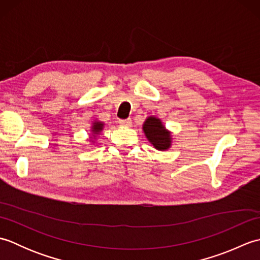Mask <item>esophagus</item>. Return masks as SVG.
<instances>
[{
    "mask_svg": "<svg viewBox=\"0 0 260 260\" xmlns=\"http://www.w3.org/2000/svg\"><path fill=\"white\" fill-rule=\"evenodd\" d=\"M118 124L120 126H131L132 125V120L131 119H119Z\"/></svg>",
    "mask_w": 260,
    "mask_h": 260,
    "instance_id": "34e87169",
    "label": "esophagus"
}]
</instances>
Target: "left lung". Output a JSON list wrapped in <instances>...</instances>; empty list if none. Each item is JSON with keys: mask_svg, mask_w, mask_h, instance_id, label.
<instances>
[{"mask_svg": "<svg viewBox=\"0 0 260 260\" xmlns=\"http://www.w3.org/2000/svg\"><path fill=\"white\" fill-rule=\"evenodd\" d=\"M143 132L147 141L158 151H167L172 145V135L165 128L162 120L155 116H148L143 124Z\"/></svg>", "mask_w": 260, "mask_h": 260, "instance_id": "1", "label": "left lung"}]
</instances>
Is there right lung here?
<instances>
[{
  "mask_svg": "<svg viewBox=\"0 0 260 260\" xmlns=\"http://www.w3.org/2000/svg\"><path fill=\"white\" fill-rule=\"evenodd\" d=\"M104 126L105 124L103 123V121H99V120H93L92 121V125H91V128H90V137H89V141L93 143V140L96 139L97 135H99L102 133V131L104 129Z\"/></svg>",
  "mask_w": 260,
  "mask_h": 260,
  "instance_id": "add662e5",
  "label": "right lung"
}]
</instances>
